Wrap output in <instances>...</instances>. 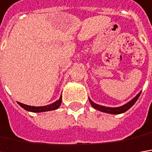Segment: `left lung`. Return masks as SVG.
Segmentation results:
<instances>
[{"mask_svg":"<svg viewBox=\"0 0 152 152\" xmlns=\"http://www.w3.org/2000/svg\"><path fill=\"white\" fill-rule=\"evenodd\" d=\"M141 93H139L136 95V97H134L131 102H127L126 104L121 106V107H104V106H101V105H98V104H95L94 102H93L90 99H89V102L91 103L92 107L99 110V111L103 112V113H112V114H120V113H125L126 111H127L129 109L130 107H132L134 103L137 102V100L138 99L139 95H140Z\"/></svg>","mask_w":152,"mask_h":152,"instance_id":"1","label":"left lung"}]
</instances>
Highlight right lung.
Segmentation results:
<instances>
[{"label": "right lung", "mask_w": 152, "mask_h": 152, "mask_svg": "<svg viewBox=\"0 0 152 152\" xmlns=\"http://www.w3.org/2000/svg\"><path fill=\"white\" fill-rule=\"evenodd\" d=\"M61 102H62V96H60L59 100H58L57 102H55L52 104L47 105V106H44V107H31V106H27V105H25V104L20 102H18V104L26 111L33 112V113H41V112H46L58 109L61 105Z\"/></svg>", "instance_id": "obj_1"}]
</instances>
